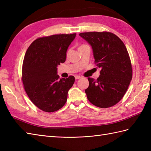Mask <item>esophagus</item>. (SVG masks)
Wrapping results in <instances>:
<instances>
[{
  "instance_id": "1",
  "label": "esophagus",
  "mask_w": 151,
  "mask_h": 151,
  "mask_svg": "<svg viewBox=\"0 0 151 151\" xmlns=\"http://www.w3.org/2000/svg\"><path fill=\"white\" fill-rule=\"evenodd\" d=\"M75 78L76 80H78V79H79V78H81V76H78V75H75Z\"/></svg>"
}]
</instances>
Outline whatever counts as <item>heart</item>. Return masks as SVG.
Here are the masks:
<instances>
[{
    "mask_svg": "<svg viewBox=\"0 0 151 151\" xmlns=\"http://www.w3.org/2000/svg\"><path fill=\"white\" fill-rule=\"evenodd\" d=\"M81 46H82V45H81Z\"/></svg>",
    "mask_w": 151,
    "mask_h": 151,
    "instance_id": "heart-1",
    "label": "heart"
}]
</instances>
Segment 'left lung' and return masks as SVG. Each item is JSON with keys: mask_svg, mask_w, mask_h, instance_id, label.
I'll use <instances>...</instances> for the list:
<instances>
[{"mask_svg": "<svg viewBox=\"0 0 151 151\" xmlns=\"http://www.w3.org/2000/svg\"><path fill=\"white\" fill-rule=\"evenodd\" d=\"M92 47L95 62L101 68L97 80L88 78L85 92L91 104L106 108L123 97L132 77V68L126 47L116 35L108 32L81 33Z\"/></svg>", "mask_w": 151, "mask_h": 151, "instance_id": "8db88e82", "label": "left lung"}]
</instances>
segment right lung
<instances>
[{"mask_svg": "<svg viewBox=\"0 0 151 151\" xmlns=\"http://www.w3.org/2000/svg\"><path fill=\"white\" fill-rule=\"evenodd\" d=\"M76 34H56L33 41L25 54L22 81L30 101L40 110L53 112L65 104L75 77L60 78L57 67L66 60V52Z\"/></svg>", "mask_w": 151, "mask_h": 151, "instance_id": "1", "label": "right lung"}]
</instances>
